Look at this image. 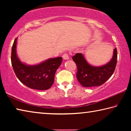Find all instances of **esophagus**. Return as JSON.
I'll return each instance as SVG.
<instances>
[{"label":"esophagus","mask_w":131,"mask_h":131,"mask_svg":"<svg viewBox=\"0 0 131 131\" xmlns=\"http://www.w3.org/2000/svg\"><path fill=\"white\" fill-rule=\"evenodd\" d=\"M62 58L64 60H68L69 58V57L67 54H63L62 55Z\"/></svg>","instance_id":"obj_1"}]
</instances>
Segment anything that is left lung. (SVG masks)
<instances>
[{
  "label": "left lung",
  "mask_w": 131,
  "mask_h": 131,
  "mask_svg": "<svg viewBox=\"0 0 131 131\" xmlns=\"http://www.w3.org/2000/svg\"><path fill=\"white\" fill-rule=\"evenodd\" d=\"M72 59L77 65V79L81 85L85 87L99 86L105 83L113 74L117 61V49H114L111 60L101 66L90 65L81 53H77Z\"/></svg>",
  "instance_id": "1"
}]
</instances>
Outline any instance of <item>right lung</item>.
I'll return each mask as SVG.
<instances>
[{
  "mask_svg": "<svg viewBox=\"0 0 131 131\" xmlns=\"http://www.w3.org/2000/svg\"><path fill=\"white\" fill-rule=\"evenodd\" d=\"M17 38L12 50L11 61L15 74L22 83L32 89L46 90L54 82L55 74L62 62V58H49L36 65H27L21 62L16 51Z\"/></svg>",
  "mask_w": 131,
  "mask_h": 131,
  "instance_id": "obj_1",
  "label": "right lung"
}]
</instances>
